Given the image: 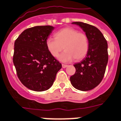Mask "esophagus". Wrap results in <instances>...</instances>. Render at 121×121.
<instances>
[{
    "mask_svg": "<svg viewBox=\"0 0 121 121\" xmlns=\"http://www.w3.org/2000/svg\"><path fill=\"white\" fill-rule=\"evenodd\" d=\"M67 66H68V65H67L62 64V67H63V68H66V67H67Z\"/></svg>",
    "mask_w": 121,
    "mask_h": 121,
    "instance_id": "esophagus-1",
    "label": "esophagus"
}]
</instances>
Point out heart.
<instances>
[{"label":"heart","instance_id":"b5f03b06","mask_svg":"<svg viewBox=\"0 0 121 121\" xmlns=\"http://www.w3.org/2000/svg\"><path fill=\"white\" fill-rule=\"evenodd\" d=\"M54 39L48 38L46 45L51 55L58 58L64 49L65 51L60 56L64 62H69L75 58L79 61L83 59L89 50V40L87 35L79 32L75 28L66 27L54 34Z\"/></svg>","mask_w":121,"mask_h":121}]
</instances>
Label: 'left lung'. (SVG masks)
I'll return each instance as SVG.
<instances>
[{
	"mask_svg": "<svg viewBox=\"0 0 121 121\" xmlns=\"http://www.w3.org/2000/svg\"><path fill=\"white\" fill-rule=\"evenodd\" d=\"M84 30L89 40L85 58L74 64L75 73L70 78L72 85L81 91H89L101 82L108 60L107 42L97 28L83 22H73Z\"/></svg>",
	"mask_w": 121,
	"mask_h": 121,
	"instance_id": "left-lung-1",
	"label": "left lung"
}]
</instances>
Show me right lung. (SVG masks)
Wrapping results in <instances>:
<instances>
[{"mask_svg":"<svg viewBox=\"0 0 121 121\" xmlns=\"http://www.w3.org/2000/svg\"><path fill=\"white\" fill-rule=\"evenodd\" d=\"M53 29L49 25L29 28L14 42L13 60L17 77L33 91L49 89L61 69V64L51 55L46 45Z\"/></svg>","mask_w":121,"mask_h":121,"instance_id":"add662e5","label":"right lung"}]
</instances>
